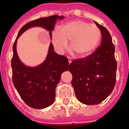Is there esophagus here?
Here are the masks:
<instances>
[{"mask_svg":"<svg viewBox=\"0 0 129 129\" xmlns=\"http://www.w3.org/2000/svg\"><path fill=\"white\" fill-rule=\"evenodd\" d=\"M68 59L69 63L70 64L71 63H72V58H71V57H68Z\"/></svg>","mask_w":129,"mask_h":129,"instance_id":"34e87169","label":"esophagus"}]
</instances>
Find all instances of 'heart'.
Here are the masks:
<instances>
[{
    "label": "heart",
    "mask_w": 129,
    "mask_h": 129,
    "mask_svg": "<svg viewBox=\"0 0 129 129\" xmlns=\"http://www.w3.org/2000/svg\"><path fill=\"white\" fill-rule=\"evenodd\" d=\"M101 31L94 24L81 20L69 21L61 25L60 31L53 30L51 41L55 50L59 53L64 51L70 41V48L78 57H82L90 54L100 43Z\"/></svg>",
    "instance_id": "b5f03b06"
}]
</instances>
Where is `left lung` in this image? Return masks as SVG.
Wrapping results in <instances>:
<instances>
[{"instance_id": "8db88e82", "label": "left lung", "mask_w": 129, "mask_h": 129, "mask_svg": "<svg viewBox=\"0 0 129 129\" xmlns=\"http://www.w3.org/2000/svg\"><path fill=\"white\" fill-rule=\"evenodd\" d=\"M94 23L101 31V45L90 55L73 60L69 68L76 96L87 105L102 102L111 94L116 83L117 65L112 37L105 27Z\"/></svg>"}]
</instances>
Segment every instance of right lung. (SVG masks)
I'll use <instances>...</instances> for the list:
<instances>
[{
    "label": "right lung",
    "instance_id": "right-lung-1",
    "mask_svg": "<svg viewBox=\"0 0 129 129\" xmlns=\"http://www.w3.org/2000/svg\"><path fill=\"white\" fill-rule=\"evenodd\" d=\"M63 19V16L55 15L29 22L20 29L13 45L11 60L13 84L25 104L31 108L43 109L54 102L55 88L61 74L68 70V60L66 57L55 52L53 45L50 43L44 61L36 67L27 66L21 62L17 55V39L26 30L33 27H42L49 31L51 39L56 21Z\"/></svg>",
    "mask_w": 129,
    "mask_h": 129
}]
</instances>
